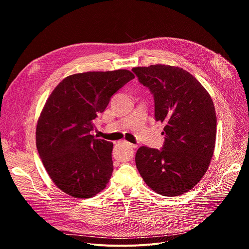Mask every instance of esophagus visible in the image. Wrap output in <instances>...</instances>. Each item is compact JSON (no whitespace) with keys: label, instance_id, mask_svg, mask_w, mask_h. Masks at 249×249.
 I'll use <instances>...</instances> for the list:
<instances>
[{"label":"esophagus","instance_id":"34e87169","mask_svg":"<svg viewBox=\"0 0 249 249\" xmlns=\"http://www.w3.org/2000/svg\"><path fill=\"white\" fill-rule=\"evenodd\" d=\"M124 143H125L127 146H129L130 148H132V149H136V148H137V145L131 144V143H129V142H124Z\"/></svg>","mask_w":249,"mask_h":249}]
</instances>
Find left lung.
Instances as JSON below:
<instances>
[{
    "label": "left lung",
    "instance_id": "obj_1",
    "mask_svg": "<svg viewBox=\"0 0 249 249\" xmlns=\"http://www.w3.org/2000/svg\"><path fill=\"white\" fill-rule=\"evenodd\" d=\"M132 71L154 96L155 119L165 124L161 150L141 147L136 165L147 185L167 197L191 190L214 154L217 117L204 87L187 71L168 65Z\"/></svg>",
    "mask_w": 249,
    "mask_h": 249
}]
</instances>
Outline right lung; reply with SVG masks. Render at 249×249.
Returning a JSON list of instances; mask_svg holds the SVG:
<instances>
[{
  "label": "right lung",
  "mask_w": 249,
  "mask_h": 249,
  "mask_svg": "<svg viewBox=\"0 0 249 249\" xmlns=\"http://www.w3.org/2000/svg\"><path fill=\"white\" fill-rule=\"evenodd\" d=\"M134 78L128 70L75 74L48 97L37 122L36 148L50 178L66 194L89 198L108 183L113 144L90 131L111 96Z\"/></svg>",
  "instance_id": "right-lung-1"
}]
</instances>
